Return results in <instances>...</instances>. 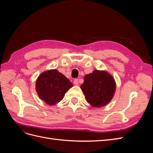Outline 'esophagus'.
Here are the masks:
<instances>
[{
  "instance_id": "obj_1",
  "label": "esophagus",
  "mask_w": 153,
  "mask_h": 153,
  "mask_svg": "<svg viewBox=\"0 0 153 153\" xmlns=\"http://www.w3.org/2000/svg\"><path fill=\"white\" fill-rule=\"evenodd\" d=\"M73 83H74V84H75V85H78V83H79V82H78V79H77V78H76V79L74 80Z\"/></svg>"
}]
</instances>
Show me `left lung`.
Listing matches in <instances>:
<instances>
[{"label":"left lung","instance_id":"left-lung-1","mask_svg":"<svg viewBox=\"0 0 153 153\" xmlns=\"http://www.w3.org/2000/svg\"><path fill=\"white\" fill-rule=\"evenodd\" d=\"M81 89L88 103L93 107L107 105L112 99L115 91V83L108 73L94 70L84 77Z\"/></svg>","mask_w":153,"mask_h":153}]
</instances>
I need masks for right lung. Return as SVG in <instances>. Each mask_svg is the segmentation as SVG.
<instances>
[{"label":"right lung","mask_w":153,"mask_h":153,"mask_svg":"<svg viewBox=\"0 0 153 153\" xmlns=\"http://www.w3.org/2000/svg\"><path fill=\"white\" fill-rule=\"evenodd\" d=\"M73 84L56 69L41 73L36 81V89L39 98L50 105L62 100Z\"/></svg>","instance_id":"right-lung-1"}]
</instances>
